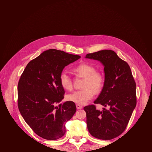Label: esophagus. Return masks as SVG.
Listing matches in <instances>:
<instances>
[{"label": "esophagus", "mask_w": 152, "mask_h": 152, "mask_svg": "<svg viewBox=\"0 0 152 152\" xmlns=\"http://www.w3.org/2000/svg\"><path fill=\"white\" fill-rule=\"evenodd\" d=\"M76 108H77V110H79V109H81V108H83L82 105H79V104H76Z\"/></svg>", "instance_id": "obj_1"}]
</instances>
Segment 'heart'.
Wrapping results in <instances>:
<instances>
[{
    "label": "heart",
    "mask_w": 152,
    "mask_h": 152,
    "mask_svg": "<svg viewBox=\"0 0 152 152\" xmlns=\"http://www.w3.org/2000/svg\"><path fill=\"white\" fill-rule=\"evenodd\" d=\"M73 71L84 77L82 84L83 89L68 95L66 99L77 104H86L93 98L94 92L98 93L102 89L105 82L104 76L100 72L95 71L94 66L86 63L79 64L73 69ZM60 83L64 89L71 91L73 89L71 79L65 72L60 75Z\"/></svg>",
    "instance_id": "obj_1"
}]
</instances>
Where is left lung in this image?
I'll list each match as a JSON object with an SVG mask.
<instances>
[{
  "label": "left lung",
  "instance_id": "left-lung-1",
  "mask_svg": "<svg viewBox=\"0 0 152 152\" xmlns=\"http://www.w3.org/2000/svg\"><path fill=\"white\" fill-rule=\"evenodd\" d=\"M86 58L96 60L104 66L105 82L94 105L84 107L87 126L93 137L102 140L117 137L126 129L136 106V84L128 64L113 50H103L88 53Z\"/></svg>",
  "mask_w": 152,
  "mask_h": 152
}]
</instances>
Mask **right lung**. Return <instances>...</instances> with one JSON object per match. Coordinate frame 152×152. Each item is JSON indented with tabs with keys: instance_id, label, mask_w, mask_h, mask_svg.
<instances>
[{
	"instance_id": "right-lung-1",
	"label": "right lung",
	"mask_w": 152,
	"mask_h": 152,
	"mask_svg": "<svg viewBox=\"0 0 152 152\" xmlns=\"http://www.w3.org/2000/svg\"><path fill=\"white\" fill-rule=\"evenodd\" d=\"M79 55L62 50L44 51L28 63L18 84V106L26 123L41 137L54 140L65 134V123L76 111L69 101L56 105L64 98L60 85L63 68Z\"/></svg>"
}]
</instances>
